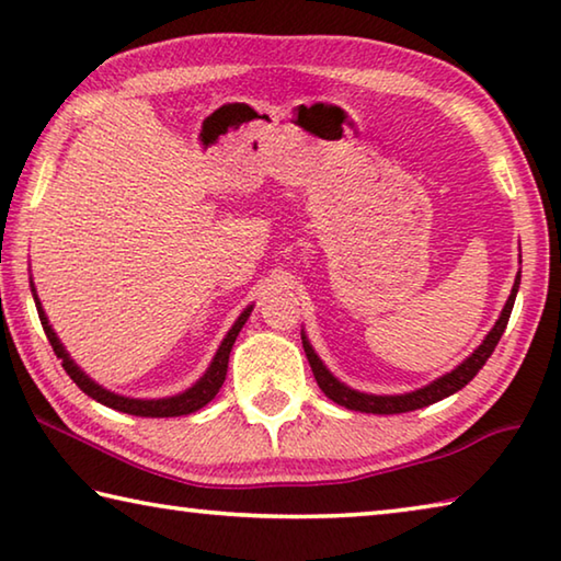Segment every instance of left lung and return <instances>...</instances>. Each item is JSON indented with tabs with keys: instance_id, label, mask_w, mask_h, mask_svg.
Segmentation results:
<instances>
[{
	"instance_id": "obj_1",
	"label": "left lung",
	"mask_w": 561,
	"mask_h": 561,
	"mask_svg": "<svg viewBox=\"0 0 561 561\" xmlns=\"http://www.w3.org/2000/svg\"><path fill=\"white\" fill-rule=\"evenodd\" d=\"M517 288H519V275L514 278V286H512L507 306H504L500 320L490 330V335L484 337V343L477 347V351L470 357H467L462 365H457L453 373L443 375L439 380L430 382L427 388H420L415 392H408V394H365V392L351 390L347 385L337 382L333 375L325 370V365L320 363V357L313 353V347H310V343L306 341V335H302V351H306V355H308L310 370H313L320 390H323L330 400L337 402V405H343L347 410H357V412H373V415H398V412L427 408V405H433V402L449 398L453 392L462 390L465 385L482 370V365L488 363V357L494 353V347H497L504 328H507V323H510V313H512L514 298H517Z\"/></svg>"
}]
</instances>
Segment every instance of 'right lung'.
Wrapping results in <instances>:
<instances>
[{"label":"right lung","instance_id":"right-lung-1","mask_svg":"<svg viewBox=\"0 0 561 561\" xmlns=\"http://www.w3.org/2000/svg\"><path fill=\"white\" fill-rule=\"evenodd\" d=\"M32 293H34V286H32ZM34 302H36V313H39V320H42V328L44 333H47L49 343L54 347V353H57V357L61 360V367L67 370L69 378L79 385L81 390H84L89 398H94L96 402H101V405L106 408H114V410H122L126 412V415H136V417H179V415H191V412L201 410L204 405H208L210 400L216 398V392L220 390V385H224L226 380V370H228V355H231V347L236 343L238 333H241V328L245 325L248 316H251V308H245L241 318L236 320V325L228 330V335L224 337V343H220L218 353L214 357V363H210V367L206 370L204 378H201L194 388H188L186 392L176 394V398H163V400H134V398H122V394H114L101 388V385H96L94 380L89 378V375H84L79 370L77 365H73V360L69 357V353L64 351L57 333H54L47 316H44L42 310V302L39 298H36L34 293Z\"/></svg>","mask_w":561,"mask_h":561}]
</instances>
